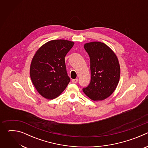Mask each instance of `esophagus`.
<instances>
[{"mask_svg": "<svg viewBox=\"0 0 148 148\" xmlns=\"http://www.w3.org/2000/svg\"><path fill=\"white\" fill-rule=\"evenodd\" d=\"M72 82H73V83H77V82H78V79H77V78H76V79H72Z\"/></svg>", "mask_w": 148, "mask_h": 148, "instance_id": "obj_1", "label": "esophagus"}]
</instances>
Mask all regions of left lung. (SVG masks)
Returning a JSON list of instances; mask_svg holds the SVG:
<instances>
[{"mask_svg":"<svg viewBox=\"0 0 148 148\" xmlns=\"http://www.w3.org/2000/svg\"><path fill=\"white\" fill-rule=\"evenodd\" d=\"M90 58L91 81L83 92L93 101L109 97L116 89L120 77V66L114 52L99 41L84 45Z\"/></svg>","mask_w":148,"mask_h":148,"instance_id":"left-lung-1","label":"left lung"}]
</instances>
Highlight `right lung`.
<instances>
[{
  "label": "right lung",
  "mask_w": 148,
  "mask_h": 148,
  "mask_svg": "<svg viewBox=\"0 0 148 148\" xmlns=\"http://www.w3.org/2000/svg\"><path fill=\"white\" fill-rule=\"evenodd\" d=\"M74 45L73 41L66 40H53L40 47L34 54L30 65V78L44 98L57 97L70 82L65 57Z\"/></svg>",
  "instance_id": "1"
}]
</instances>
